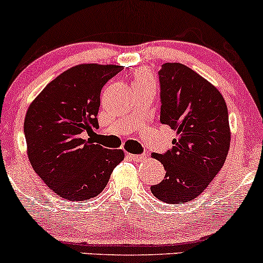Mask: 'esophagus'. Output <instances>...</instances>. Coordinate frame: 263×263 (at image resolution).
Returning <instances> with one entry per match:
<instances>
[{
    "mask_svg": "<svg viewBox=\"0 0 263 263\" xmlns=\"http://www.w3.org/2000/svg\"><path fill=\"white\" fill-rule=\"evenodd\" d=\"M129 158H131L132 161H136V162H141V161H143L146 158L145 155H132V154H127Z\"/></svg>",
    "mask_w": 263,
    "mask_h": 263,
    "instance_id": "34e87169",
    "label": "esophagus"
}]
</instances>
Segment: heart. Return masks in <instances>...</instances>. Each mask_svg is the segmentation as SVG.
Masks as SVG:
<instances>
[{"label": "heart", "instance_id": "obj_1", "mask_svg": "<svg viewBox=\"0 0 263 263\" xmlns=\"http://www.w3.org/2000/svg\"><path fill=\"white\" fill-rule=\"evenodd\" d=\"M146 83H154V77L149 73L148 71L145 70V68H140V70L136 71L135 73V85H146Z\"/></svg>", "mask_w": 263, "mask_h": 263}]
</instances>
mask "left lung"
I'll list each match as a JSON object with an SVG mask.
<instances>
[{"mask_svg":"<svg viewBox=\"0 0 263 263\" xmlns=\"http://www.w3.org/2000/svg\"><path fill=\"white\" fill-rule=\"evenodd\" d=\"M158 76L160 121L175 129L176 138L166 154H152L166 176L151 192L166 203H184L206 190L226 161L229 112L221 92L182 63H163Z\"/></svg>","mask_w":263,"mask_h":263,"instance_id":"obj_1","label":"left lung"}]
</instances>
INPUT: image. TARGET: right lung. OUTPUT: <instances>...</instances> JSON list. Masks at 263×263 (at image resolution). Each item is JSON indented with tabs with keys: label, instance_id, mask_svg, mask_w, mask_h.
<instances>
[{
	"label": "right lung",
	"instance_id": "right-lung-1",
	"mask_svg": "<svg viewBox=\"0 0 263 263\" xmlns=\"http://www.w3.org/2000/svg\"><path fill=\"white\" fill-rule=\"evenodd\" d=\"M123 66L82 63L62 72L26 112L25 137L34 172L60 197L86 201L103 191L122 149L103 148L85 134L99 127L101 89Z\"/></svg>",
	"mask_w": 263,
	"mask_h": 263
}]
</instances>
